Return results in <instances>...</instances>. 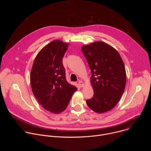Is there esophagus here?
I'll return each mask as SVG.
<instances>
[{"instance_id": "34e87169", "label": "esophagus", "mask_w": 151, "mask_h": 151, "mask_svg": "<svg viewBox=\"0 0 151 151\" xmlns=\"http://www.w3.org/2000/svg\"><path fill=\"white\" fill-rule=\"evenodd\" d=\"M78 84H79V86L80 87H82L83 86V85H84L83 82L82 81H78Z\"/></svg>"}]
</instances>
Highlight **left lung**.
I'll use <instances>...</instances> for the list:
<instances>
[{
  "instance_id": "left-lung-1",
  "label": "left lung",
  "mask_w": 151,
  "mask_h": 151,
  "mask_svg": "<svg viewBox=\"0 0 151 151\" xmlns=\"http://www.w3.org/2000/svg\"><path fill=\"white\" fill-rule=\"evenodd\" d=\"M81 50L91 72L93 97L86 100L91 109L97 113L107 112L116 106L126 84V72L118 52L103 42L82 47Z\"/></svg>"
}]
</instances>
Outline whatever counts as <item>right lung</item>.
Instances as JSON below:
<instances>
[{
  "label": "right lung",
  "mask_w": 151,
  "mask_h": 151,
  "mask_svg": "<svg viewBox=\"0 0 151 151\" xmlns=\"http://www.w3.org/2000/svg\"><path fill=\"white\" fill-rule=\"evenodd\" d=\"M68 44L60 40L50 42L38 53L34 61L30 83L33 93L46 110L58 114L66 109L77 88L69 83L63 58Z\"/></svg>",
  "instance_id": "add662e5"
}]
</instances>
